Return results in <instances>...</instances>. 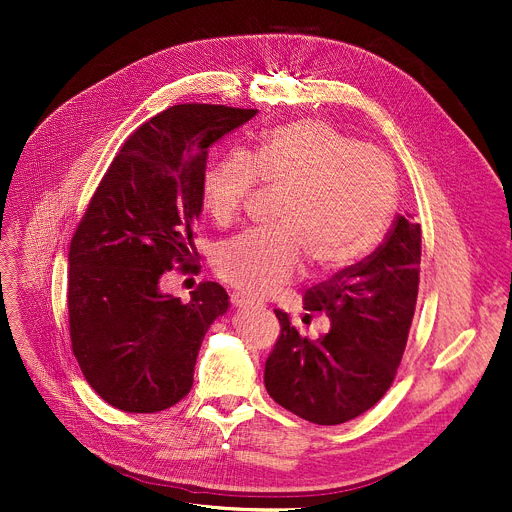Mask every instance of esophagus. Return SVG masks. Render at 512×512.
Segmentation results:
<instances>
[{
    "label": "esophagus",
    "mask_w": 512,
    "mask_h": 512,
    "mask_svg": "<svg viewBox=\"0 0 512 512\" xmlns=\"http://www.w3.org/2000/svg\"><path fill=\"white\" fill-rule=\"evenodd\" d=\"M230 303H232L234 307H238V309L255 305V301H253V299H249L247 294H242V292H232V294H230Z\"/></svg>",
    "instance_id": "34e87169"
}]
</instances>
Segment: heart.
I'll return each mask as SVG.
<instances>
[{"mask_svg": "<svg viewBox=\"0 0 512 512\" xmlns=\"http://www.w3.org/2000/svg\"><path fill=\"white\" fill-rule=\"evenodd\" d=\"M257 182L280 191L276 226L224 240L211 257L215 274L251 297H267L301 276L305 259L317 274L363 259L386 230L396 199L388 157L317 118L263 132L247 157L228 153L213 161L201 180L211 220L234 224Z\"/></svg>", "mask_w": 512, "mask_h": 512, "instance_id": "heart-1", "label": "heart"}]
</instances>
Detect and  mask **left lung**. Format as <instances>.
Here are the masks:
<instances>
[{"instance_id": "obj_1", "label": "left lung", "mask_w": 512, "mask_h": 512, "mask_svg": "<svg viewBox=\"0 0 512 512\" xmlns=\"http://www.w3.org/2000/svg\"><path fill=\"white\" fill-rule=\"evenodd\" d=\"M421 226L398 215L384 245L305 290V309L332 319L309 340L276 309L280 336L265 361V388L280 407L317 425L346 423L392 386L413 324Z\"/></svg>"}]
</instances>
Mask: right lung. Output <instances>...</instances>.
<instances>
[{
    "instance_id": "right-lung-1",
    "label": "right lung",
    "mask_w": 512,
    "mask_h": 512,
    "mask_svg": "<svg viewBox=\"0 0 512 512\" xmlns=\"http://www.w3.org/2000/svg\"><path fill=\"white\" fill-rule=\"evenodd\" d=\"M257 110L180 103L124 141L80 218L68 253V330L89 386L114 409L157 413L193 388L211 321L228 294L201 282L191 301L161 294L176 270L197 274L207 149Z\"/></svg>"
}]
</instances>
